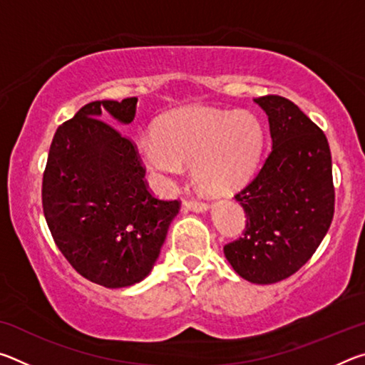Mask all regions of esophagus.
Masks as SVG:
<instances>
[{"label": "esophagus", "mask_w": 365, "mask_h": 365, "mask_svg": "<svg viewBox=\"0 0 365 365\" xmlns=\"http://www.w3.org/2000/svg\"><path fill=\"white\" fill-rule=\"evenodd\" d=\"M183 206L190 209V211H195V212H206L209 209V205L202 201H195V200H187L183 202Z\"/></svg>", "instance_id": "1"}]
</instances>
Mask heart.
<instances>
[{
  "mask_svg": "<svg viewBox=\"0 0 365 365\" xmlns=\"http://www.w3.org/2000/svg\"><path fill=\"white\" fill-rule=\"evenodd\" d=\"M264 148V127L250 110L185 108L165 114L154 137L137 143L145 169L160 185L180 177L191 164L196 183L209 193H228L255 172Z\"/></svg>",
  "mask_w": 365,
  "mask_h": 365,
  "instance_id": "obj_1",
  "label": "heart"
}]
</instances>
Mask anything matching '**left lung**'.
Returning a JSON list of instances; mask_svg holds the SVG:
<instances>
[{"label": "left lung", "mask_w": 365, "mask_h": 365, "mask_svg": "<svg viewBox=\"0 0 365 365\" xmlns=\"http://www.w3.org/2000/svg\"><path fill=\"white\" fill-rule=\"evenodd\" d=\"M255 101L269 117L272 151L235 195L246 228L224 246V255L242 279L269 285L298 272L322 243L335 211V188L329 141L316 123L283 96Z\"/></svg>", "instance_id": "left-lung-1"}]
</instances>
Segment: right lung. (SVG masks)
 <instances>
[{
    "label": "right lung",
    "instance_id": "1",
    "mask_svg": "<svg viewBox=\"0 0 365 365\" xmlns=\"http://www.w3.org/2000/svg\"><path fill=\"white\" fill-rule=\"evenodd\" d=\"M137 98L85 104L58 127L43 174L54 243L86 280L123 288L150 275L178 201L154 197L130 140L101 119L133 122Z\"/></svg>",
    "mask_w": 365,
    "mask_h": 365
}]
</instances>
